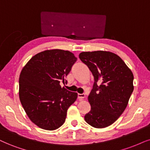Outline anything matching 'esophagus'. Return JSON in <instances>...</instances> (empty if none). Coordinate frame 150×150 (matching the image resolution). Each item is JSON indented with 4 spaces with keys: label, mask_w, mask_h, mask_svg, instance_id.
Instances as JSON below:
<instances>
[{
    "label": "esophagus",
    "mask_w": 150,
    "mask_h": 150,
    "mask_svg": "<svg viewBox=\"0 0 150 150\" xmlns=\"http://www.w3.org/2000/svg\"><path fill=\"white\" fill-rule=\"evenodd\" d=\"M86 97V95H85V94H78V99H83V98Z\"/></svg>",
    "instance_id": "obj_1"
}]
</instances>
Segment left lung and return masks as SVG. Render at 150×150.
Here are the masks:
<instances>
[{"mask_svg": "<svg viewBox=\"0 0 150 150\" xmlns=\"http://www.w3.org/2000/svg\"><path fill=\"white\" fill-rule=\"evenodd\" d=\"M81 60L94 76L88 96L91 110L85 120L95 128L110 126L122 114L134 91V75L125 62L115 53L97 51L82 52Z\"/></svg>", "mask_w": 150, "mask_h": 150, "instance_id": "obj_1", "label": "left lung"}]
</instances>
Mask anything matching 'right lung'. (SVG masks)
<instances>
[{
    "label": "right lung",
    "mask_w": 150,
    "mask_h": 150,
    "mask_svg": "<svg viewBox=\"0 0 150 150\" xmlns=\"http://www.w3.org/2000/svg\"><path fill=\"white\" fill-rule=\"evenodd\" d=\"M77 58L60 49L39 53L28 62L19 76V99L27 115L45 130L58 129L77 93L61 88ZM67 82V81H66Z\"/></svg>",
    "instance_id": "1"
}]
</instances>
